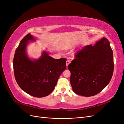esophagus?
Segmentation results:
<instances>
[{"mask_svg": "<svg viewBox=\"0 0 124 124\" xmlns=\"http://www.w3.org/2000/svg\"><path fill=\"white\" fill-rule=\"evenodd\" d=\"M70 61H69V60H67V61H66V66L67 67H68V66L70 63Z\"/></svg>", "mask_w": 124, "mask_h": 124, "instance_id": "obj_1", "label": "esophagus"}]
</instances>
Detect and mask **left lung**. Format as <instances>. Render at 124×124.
<instances>
[{"label": "left lung", "mask_w": 124, "mask_h": 124, "mask_svg": "<svg viewBox=\"0 0 124 124\" xmlns=\"http://www.w3.org/2000/svg\"><path fill=\"white\" fill-rule=\"evenodd\" d=\"M73 92L85 97L98 94L109 83L114 70L113 51L103 37L94 46H86L68 65Z\"/></svg>", "instance_id": "left-lung-1"}]
</instances>
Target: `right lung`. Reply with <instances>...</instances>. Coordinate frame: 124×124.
I'll use <instances>...</instances> for the list:
<instances>
[{
    "label": "right lung",
    "mask_w": 124,
    "mask_h": 124,
    "mask_svg": "<svg viewBox=\"0 0 124 124\" xmlns=\"http://www.w3.org/2000/svg\"><path fill=\"white\" fill-rule=\"evenodd\" d=\"M36 39L28 33L21 41L15 52L13 69L20 88L30 95L41 98L53 91L59 76L66 68V59H54L46 51L38 59L29 57L27 46Z\"/></svg>",
    "instance_id": "1"
}]
</instances>
